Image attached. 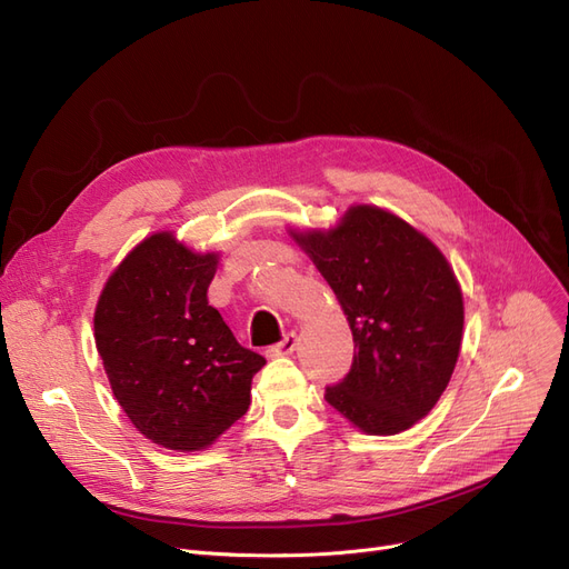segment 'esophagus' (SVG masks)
<instances>
[{
  "mask_svg": "<svg viewBox=\"0 0 569 569\" xmlns=\"http://www.w3.org/2000/svg\"><path fill=\"white\" fill-rule=\"evenodd\" d=\"M293 350H297V335H293V331H289V335L280 343L272 346L268 352H270L272 358H282V356H291Z\"/></svg>",
  "mask_w": 569,
  "mask_h": 569,
  "instance_id": "34e87169",
  "label": "esophagus"
}]
</instances>
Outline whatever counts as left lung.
Returning <instances> with one entry per match:
<instances>
[{"mask_svg": "<svg viewBox=\"0 0 569 569\" xmlns=\"http://www.w3.org/2000/svg\"><path fill=\"white\" fill-rule=\"evenodd\" d=\"M335 289L352 331L350 371L325 400L369 436H396L436 407L463 337L452 266L423 232L371 204L329 230H289Z\"/></svg>", "mask_w": 569, "mask_h": 569, "instance_id": "8db88e82", "label": "left lung"}]
</instances>
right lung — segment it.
Returning a JSON list of instances; mask_svg holds the SVG:
<instances>
[{
  "instance_id": "obj_1",
  "label": "right lung",
  "mask_w": 569,
  "mask_h": 569,
  "mask_svg": "<svg viewBox=\"0 0 569 569\" xmlns=\"http://www.w3.org/2000/svg\"><path fill=\"white\" fill-rule=\"evenodd\" d=\"M219 253L154 232L112 270L93 337L112 393L154 445L200 452L247 415L266 360L232 337L207 289Z\"/></svg>"
}]
</instances>
